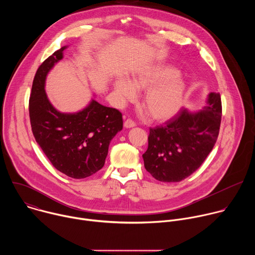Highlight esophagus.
Masks as SVG:
<instances>
[{
  "mask_svg": "<svg viewBox=\"0 0 255 255\" xmlns=\"http://www.w3.org/2000/svg\"><path fill=\"white\" fill-rule=\"evenodd\" d=\"M135 122L134 121H132L131 119H127L125 122H124V127L125 128H132V127H135Z\"/></svg>",
  "mask_w": 255,
  "mask_h": 255,
  "instance_id": "esophagus-1",
  "label": "esophagus"
}]
</instances>
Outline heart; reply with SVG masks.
<instances>
[{"instance_id":"obj_1","label":"heart","mask_w":255,"mask_h":255,"mask_svg":"<svg viewBox=\"0 0 255 255\" xmlns=\"http://www.w3.org/2000/svg\"><path fill=\"white\" fill-rule=\"evenodd\" d=\"M119 105L133 101L135 91L145 90L141 105L148 117L164 122L174 117L181 109L188 91L186 81L168 64H151L133 71L128 81L117 78L113 84Z\"/></svg>"}]
</instances>
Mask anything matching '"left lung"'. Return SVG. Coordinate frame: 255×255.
Instances as JSON below:
<instances>
[{
    "instance_id": "8db88e82",
    "label": "left lung",
    "mask_w": 255,
    "mask_h": 255,
    "mask_svg": "<svg viewBox=\"0 0 255 255\" xmlns=\"http://www.w3.org/2000/svg\"><path fill=\"white\" fill-rule=\"evenodd\" d=\"M222 116L219 93H210L200 111L183 109L163 126L150 128L144 166L157 180L177 183L191 175L212 151Z\"/></svg>"
}]
</instances>
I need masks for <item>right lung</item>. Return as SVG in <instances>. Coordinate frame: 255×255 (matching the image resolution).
Instances as JSON below:
<instances>
[{"instance_id":"right-lung-1","label":"right lung","mask_w":255,"mask_h":255,"mask_svg":"<svg viewBox=\"0 0 255 255\" xmlns=\"http://www.w3.org/2000/svg\"><path fill=\"white\" fill-rule=\"evenodd\" d=\"M67 46L56 50L36 71L29 100L32 132L52 165L72 178H85L100 170L111 140L123 128L122 114L96 100L83 110L63 113L50 103L45 82L48 72L63 58Z\"/></svg>"}]
</instances>
